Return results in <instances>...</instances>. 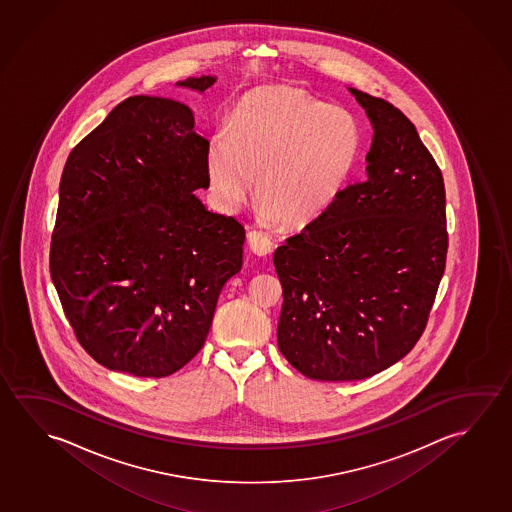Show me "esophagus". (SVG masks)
<instances>
[{
	"mask_svg": "<svg viewBox=\"0 0 512 512\" xmlns=\"http://www.w3.org/2000/svg\"><path fill=\"white\" fill-rule=\"evenodd\" d=\"M247 242H249V247H251V251L254 254H258V256H267L274 249V238L265 233V231H260V229H254L251 231L249 235H247Z\"/></svg>",
	"mask_w": 512,
	"mask_h": 512,
	"instance_id": "34e87169",
	"label": "esophagus"
}]
</instances>
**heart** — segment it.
Listing matches in <instances>:
<instances>
[{
	"label": "heart",
	"mask_w": 512,
	"mask_h": 512,
	"mask_svg": "<svg viewBox=\"0 0 512 512\" xmlns=\"http://www.w3.org/2000/svg\"><path fill=\"white\" fill-rule=\"evenodd\" d=\"M363 128L341 106L306 90L270 85L236 101L228 137L211 140L206 167L211 188L228 208L256 195L268 215L290 228L322 217L354 176Z\"/></svg>",
	"instance_id": "1"
}]
</instances>
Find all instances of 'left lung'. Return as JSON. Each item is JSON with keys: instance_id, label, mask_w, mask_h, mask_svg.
Here are the masks:
<instances>
[{"instance_id": "1", "label": "left lung", "mask_w": 512, "mask_h": 512, "mask_svg": "<svg viewBox=\"0 0 512 512\" xmlns=\"http://www.w3.org/2000/svg\"><path fill=\"white\" fill-rule=\"evenodd\" d=\"M374 124L368 178L274 252L277 345L317 381H359L420 340L447 263L445 183L413 122L349 89Z\"/></svg>"}]
</instances>
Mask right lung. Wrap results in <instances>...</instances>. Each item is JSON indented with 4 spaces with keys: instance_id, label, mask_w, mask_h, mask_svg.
<instances>
[{
    "instance_id": "obj_1",
    "label": "right lung",
    "mask_w": 512,
    "mask_h": 512,
    "mask_svg": "<svg viewBox=\"0 0 512 512\" xmlns=\"http://www.w3.org/2000/svg\"><path fill=\"white\" fill-rule=\"evenodd\" d=\"M194 128L190 106L133 96L65 162L49 270L80 345L108 370L178 372L203 349L220 290L242 268L244 226L194 194L210 187V144Z\"/></svg>"
}]
</instances>
